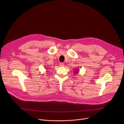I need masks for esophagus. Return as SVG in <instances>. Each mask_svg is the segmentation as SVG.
<instances>
[{
	"mask_svg": "<svg viewBox=\"0 0 124 124\" xmlns=\"http://www.w3.org/2000/svg\"><path fill=\"white\" fill-rule=\"evenodd\" d=\"M59 66L60 67H63V66H64V64H63V63H59Z\"/></svg>",
	"mask_w": 124,
	"mask_h": 124,
	"instance_id": "1",
	"label": "esophagus"
}]
</instances>
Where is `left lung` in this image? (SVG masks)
Wrapping results in <instances>:
<instances>
[{"label": "left lung", "instance_id": "1", "mask_svg": "<svg viewBox=\"0 0 124 124\" xmlns=\"http://www.w3.org/2000/svg\"><path fill=\"white\" fill-rule=\"evenodd\" d=\"M78 71H79V70H78V69H77V70H76V72H75V73H76V74H78Z\"/></svg>", "mask_w": 124, "mask_h": 124}]
</instances>
